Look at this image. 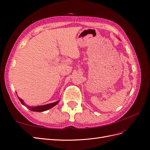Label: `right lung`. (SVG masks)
<instances>
[{"label": "right lung", "instance_id": "right-lung-1", "mask_svg": "<svg viewBox=\"0 0 150 150\" xmlns=\"http://www.w3.org/2000/svg\"><path fill=\"white\" fill-rule=\"evenodd\" d=\"M19 98V101H21V103L23 104V105L25 106L28 108V109L29 110L32 111H35V112H42V111H47L49 109L52 108V107L55 106L56 104L59 102V100L57 101L56 102H54L52 103H50V104H45V105H42V106H29L28 105H26V104L24 103V101L22 100V99H21L19 97H18Z\"/></svg>", "mask_w": 150, "mask_h": 150}]
</instances>
